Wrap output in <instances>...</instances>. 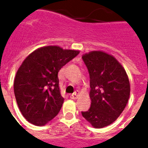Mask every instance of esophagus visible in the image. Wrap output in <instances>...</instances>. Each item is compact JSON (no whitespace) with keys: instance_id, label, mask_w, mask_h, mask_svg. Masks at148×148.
Instances as JSON below:
<instances>
[{"instance_id":"1","label":"esophagus","mask_w":148,"mask_h":148,"mask_svg":"<svg viewBox=\"0 0 148 148\" xmlns=\"http://www.w3.org/2000/svg\"><path fill=\"white\" fill-rule=\"evenodd\" d=\"M78 94H79V91H76L75 92H74V93H73L72 95H70V97H71L72 99H76V98H77V96L78 95Z\"/></svg>"}]
</instances>
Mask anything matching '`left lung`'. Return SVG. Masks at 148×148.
<instances>
[{"mask_svg": "<svg viewBox=\"0 0 148 148\" xmlns=\"http://www.w3.org/2000/svg\"><path fill=\"white\" fill-rule=\"evenodd\" d=\"M90 75V108L82 116L95 127L103 128L116 120L125 108L130 93L128 76L115 57L102 51L82 57Z\"/></svg>", "mask_w": 148, "mask_h": 148, "instance_id": "1", "label": "left lung"}]
</instances>
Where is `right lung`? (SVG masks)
<instances>
[{
    "label": "right lung",
    "instance_id": "right-lung-1",
    "mask_svg": "<svg viewBox=\"0 0 148 148\" xmlns=\"http://www.w3.org/2000/svg\"><path fill=\"white\" fill-rule=\"evenodd\" d=\"M78 53V50L45 46L35 50L22 63L14 89L19 109L30 123L42 126L58 114L64 98L57 74Z\"/></svg>",
    "mask_w": 148,
    "mask_h": 148
}]
</instances>
